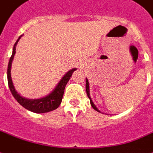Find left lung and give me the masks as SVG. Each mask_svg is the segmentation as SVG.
Segmentation results:
<instances>
[{"mask_svg": "<svg viewBox=\"0 0 153 153\" xmlns=\"http://www.w3.org/2000/svg\"><path fill=\"white\" fill-rule=\"evenodd\" d=\"M85 81H86V93H87L88 97L89 98L90 104H91V105H92V107L93 108V109H95L96 111L100 112V111H99V109H98L96 107V105H94V103L93 102V100H92V99H91V97H90V94H89V84H88V80L87 78H86Z\"/></svg>", "mask_w": 153, "mask_h": 153, "instance_id": "8db88e82", "label": "left lung"}]
</instances>
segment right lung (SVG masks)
Segmentation results:
<instances>
[{
  "label": "right lung",
  "instance_id": "add662e5",
  "mask_svg": "<svg viewBox=\"0 0 153 153\" xmlns=\"http://www.w3.org/2000/svg\"><path fill=\"white\" fill-rule=\"evenodd\" d=\"M21 36H22V35L19 37L18 40L16 41V42L14 45L13 53H12L11 57H10L9 61L8 70H7V77H8V84H9V89H10L12 94L14 97V98L16 99V101L21 106H23L25 108L29 110L31 112H36V113H44V112H48L56 109L61 103L66 85L73 75V72L76 68H73V69L68 71V73L62 77V79L60 80V82L58 83V85L56 86L53 92L45 97L40 98V99H27V98L21 97L15 89L11 77L12 62L13 60L14 55L16 53V44L19 41V40L21 39Z\"/></svg>",
  "mask_w": 153,
  "mask_h": 153
}]
</instances>
